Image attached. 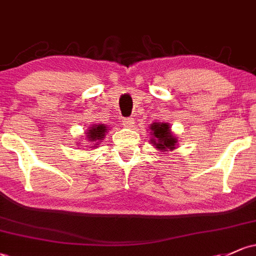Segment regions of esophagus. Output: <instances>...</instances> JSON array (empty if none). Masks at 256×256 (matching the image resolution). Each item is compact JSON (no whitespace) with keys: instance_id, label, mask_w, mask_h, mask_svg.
<instances>
[{"instance_id":"obj_1","label":"esophagus","mask_w":256,"mask_h":256,"mask_svg":"<svg viewBox=\"0 0 256 256\" xmlns=\"http://www.w3.org/2000/svg\"><path fill=\"white\" fill-rule=\"evenodd\" d=\"M133 124H134L133 118H124V120H123V126H124V127L132 128L133 127Z\"/></svg>"}]
</instances>
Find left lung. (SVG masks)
I'll use <instances>...</instances> for the list:
<instances>
[{
    "label": "left lung",
    "mask_w": 256,
    "mask_h": 256,
    "mask_svg": "<svg viewBox=\"0 0 256 256\" xmlns=\"http://www.w3.org/2000/svg\"><path fill=\"white\" fill-rule=\"evenodd\" d=\"M150 142L155 146V149L164 151H172L178 146V136H176L171 130L170 123L154 122L150 124Z\"/></svg>",
    "instance_id": "8db88e82"
}]
</instances>
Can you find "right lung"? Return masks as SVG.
Wrapping results in <instances>:
<instances>
[{
  "label": "right lung",
  "mask_w": 256,
  "mask_h": 256,
  "mask_svg": "<svg viewBox=\"0 0 256 256\" xmlns=\"http://www.w3.org/2000/svg\"><path fill=\"white\" fill-rule=\"evenodd\" d=\"M107 132H108V127L104 124V123H98V124H92L85 132V140L89 142L92 144V149H96L98 145L101 144L104 139H105ZM76 144H82L80 142H78Z\"/></svg>",
  "instance_id": "obj_1"
}]
</instances>
